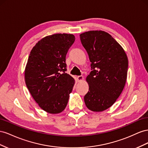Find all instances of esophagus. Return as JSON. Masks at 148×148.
Listing matches in <instances>:
<instances>
[{"label": "esophagus", "mask_w": 148, "mask_h": 148, "mask_svg": "<svg viewBox=\"0 0 148 148\" xmlns=\"http://www.w3.org/2000/svg\"><path fill=\"white\" fill-rule=\"evenodd\" d=\"M77 79L78 82H81L84 79V77H83V75H79V76L77 77Z\"/></svg>", "instance_id": "34e87169"}]
</instances>
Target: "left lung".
<instances>
[{
  "instance_id": "8db88e82",
  "label": "left lung",
  "mask_w": 148,
  "mask_h": 148,
  "mask_svg": "<svg viewBox=\"0 0 148 148\" xmlns=\"http://www.w3.org/2000/svg\"><path fill=\"white\" fill-rule=\"evenodd\" d=\"M81 43L91 62L86 78L89 86L84 96L86 107L93 112L110 107L125 87L128 67L123 49L108 33L89 31L80 35Z\"/></svg>"
}]
</instances>
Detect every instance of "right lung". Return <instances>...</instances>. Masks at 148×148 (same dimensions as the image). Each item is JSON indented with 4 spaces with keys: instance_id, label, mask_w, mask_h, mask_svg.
<instances>
[{
    "instance_id": "right-lung-1",
    "label": "right lung",
    "mask_w": 148,
    "mask_h": 148,
    "mask_svg": "<svg viewBox=\"0 0 148 148\" xmlns=\"http://www.w3.org/2000/svg\"><path fill=\"white\" fill-rule=\"evenodd\" d=\"M75 41L72 34L58 33L40 40L32 49L25 71L27 87L41 108L61 113L68 102L75 81L66 73V56Z\"/></svg>"
}]
</instances>
